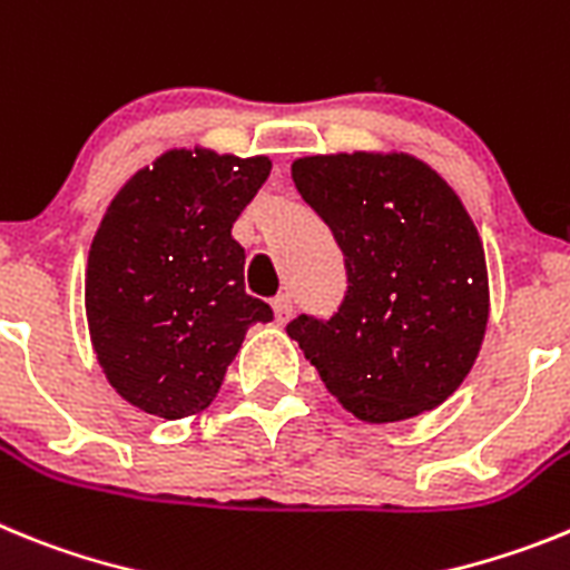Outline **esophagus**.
Segmentation results:
<instances>
[{
    "label": "esophagus",
    "mask_w": 570,
    "mask_h": 570,
    "mask_svg": "<svg viewBox=\"0 0 570 570\" xmlns=\"http://www.w3.org/2000/svg\"><path fill=\"white\" fill-rule=\"evenodd\" d=\"M272 313H275V321L278 324H286L292 318V298L289 295H278V298L272 301Z\"/></svg>",
    "instance_id": "1"
}]
</instances>
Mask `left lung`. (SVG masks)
I'll return each mask as SVG.
<instances>
[{
    "mask_svg": "<svg viewBox=\"0 0 570 570\" xmlns=\"http://www.w3.org/2000/svg\"><path fill=\"white\" fill-rule=\"evenodd\" d=\"M292 180L344 252L346 295L330 321L298 315L289 338L361 422L448 402L491 315L482 237L456 191L407 151L298 157Z\"/></svg>",
    "mask_w": 570,
    "mask_h": 570,
    "instance_id": "left-lung-1",
    "label": "left lung"
}]
</instances>
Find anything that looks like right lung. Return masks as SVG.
<instances>
[{
    "label": "right lung",
    "instance_id": "right-lung-1",
    "mask_svg": "<svg viewBox=\"0 0 570 570\" xmlns=\"http://www.w3.org/2000/svg\"><path fill=\"white\" fill-rule=\"evenodd\" d=\"M269 171L266 155L168 148L108 203L88 252V333L108 384L142 413L209 407L246 330L272 321L232 237Z\"/></svg>",
    "mask_w": 570,
    "mask_h": 570
}]
</instances>
